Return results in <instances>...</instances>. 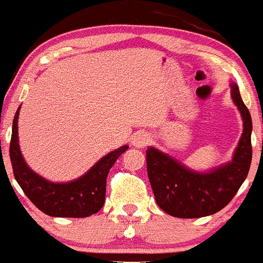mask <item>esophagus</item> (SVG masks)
Wrapping results in <instances>:
<instances>
[{"mask_svg":"<svg viewBox=\"0 0 263 263\" xmlns=\"http://www.w3.org/2000/svg\"><path fill=\"white\" fill-rule=\"evenodd\" d=\"M149 141H151V137L147 133L141 132V133H137L136 136L133 137L132 143H133V146L137 147V148H144V147L149 143Z\"/></svg>","mask_w":263,"mask_h":263,"instance_id":"1","label":"esophagus"}]
</instances>
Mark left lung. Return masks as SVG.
<instances>
[{"label": "left lung", "instance_id": "1", "mask_svg": "<svg viewBox=\"0 0 263 263\" xmlns=\"http://www.w3.org/2000/svg\"><path fill=\"white\" fill-rule=\"evenodd\" d=\"M231 97L242 119V134L231 161L211 172H194L169 155L149 147L147 174L157 205L178 218H199L223 209L246 181L252 162V117L236 84Z\"/></svg>", "mask_w": 263, "mask_h": 263}]
</instances>
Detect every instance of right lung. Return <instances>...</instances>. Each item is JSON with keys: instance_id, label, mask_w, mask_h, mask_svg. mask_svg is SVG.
Here are the masks:
<instances>
[{"instance_id": "obj_1", "label": "right lung", "mask_w": 263, "mask_h": 263, "mask_svg": "<svg viewBox=\"0 0 263 263\" xmlns=\"http://www.w3.org/2000/svg\"><path fill=\"white\" fill-rule=\"evenodd\" d=\"M19 109L12 121L10 142L14 177L24 194L37 208L50 217L84 218L98 213L106 200V182L109 169L127 146H122L102 157L87 173L79 179L67 183H54L34 173L26 164L17 142V117Z\"/></svg>"}]
</instances>
